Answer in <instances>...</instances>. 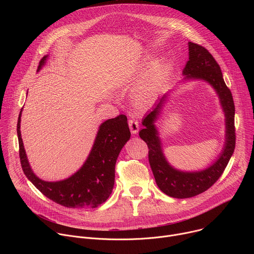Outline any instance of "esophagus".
Returning <instances> with one entry per match:
<instances>
[{
  "instance_id": "34e87169",
  "label": "esophagus",
  "mask_w": 254,
  "mask_h": 254,
  "mask_svg": "<svg viewBox=\"0 0 254 254\" xmlns=\"http://www.w3.org/2000/svg\"><path fill=\"white\" fill-rule=\"evenodd\" d=\"M128 126H129V128H130V131L132 133H136L138 131V127H139V125H138V121L136 120V118L134 117H131L128 121Z\"/></svg>"
}]
</instances>
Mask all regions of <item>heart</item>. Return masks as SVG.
I'll use <instances>...</instances> for the list:
<instances>
[{
    "label": "heart",
    "mask_w": 254,
    "mask_h": 254,
    "mask_svg": "<svg viewBox=\"0 0 254 254\" xmlns=\"http://www.w3.org/2000/svg\"><path fill=\"white\" fill-rule=\"evenodd\" d=\"M161 72V66H155L150 72V74L138 84L134 91V99L136 102L144 103L151 100V98L155 94Z\"/></svg>",
    "instance_id": "heart-1"
}]
</instances>
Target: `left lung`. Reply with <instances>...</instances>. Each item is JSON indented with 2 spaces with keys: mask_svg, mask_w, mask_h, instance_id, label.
I'll list each match as a JSON object with an SVG mask.
<instances>
[{
  "mask_svg": "<svg viewBox=\"0 0 254 254\" xmlns=\"http://www.w3.org/2000/svg\"><path fill=\"white\" fill-rule=\"evenodd\" d=\"M183 74L185 79L206 80L218 93L226 117V142L219 159L206 170L188 173L172 168L164 157L158 130L154 125L166 94L160 99L154 110L142 120L144 127L139 131V136L148 144L149 162L158 187L166 195L178 199L197 196L213 186L223 174L234 152L236 140L232 93L225 84L220 66L212 54L205 47L189 42V60Z\"/></svg>",
  "mask_w": 254,
  "mask_h": 254,
  "instance_id": "1",
  "label": "left lung"
}]
</instances>
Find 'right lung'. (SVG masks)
I'll return each instance as SVG.
<instances>
[{"instance_id":"1","label":"right lung","mask_w":254,"mask_h":254,"mask_svg":"<svg viewBox=\"0 0 254 254\" xmlns=\"http://www.w3.org/2000/svg\"><path fill=\"white\" fill-rule=\"evenodd\" d=\"M47 55L38 66L45 64ZM21 113L17 124L20 162L26 177L43 195L67 208H96L111 196L115 185L117 159L130 137L127 118L120 115L101 124L92 150L81 169L59 182H45L30 168L20 131Z\"/></svg>"}]
</instances>
